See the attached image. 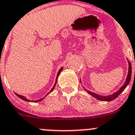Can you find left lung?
<instances>
[{
  "label": "left lung",
  "mask_w": 135,
  "mask_h": 135,
  "mask_svg": "<svg viewBox=\"0 0 135 135\" xmlns=\"http://www.w3.org/2000/svg\"><path fill=\"white\" fill-rule=\"evenodd\" d=\"M128 75H127V79H126V82L124 84V85H123V86H122V87L120 88L118 91L114 93V94H111V95H109V96H100V95H99V94H96V93H93V92H90L89 91V90L85 89L86 91L89 94H90L91 96H93V97L96 98V99H97L98 100H103V101H111V100H114V99H115L116 98L118 97L120 94V93H121L125 89V88L127 87V85H128V84H129V83H130L131 78V75H132V66H131V63L130 62L128 61Z\"/></svg>",
  "instance_id": "8db88e82"
}]
</instances>
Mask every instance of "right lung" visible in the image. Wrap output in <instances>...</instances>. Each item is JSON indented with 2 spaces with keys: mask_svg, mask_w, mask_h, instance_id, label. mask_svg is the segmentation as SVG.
Listing matches in <instances>:
<instances>
[{
  "mask_svg": "<svg viewBox=\"0 0 135 135\" xmlns=\"http://www.w3.org/2000/svg\"><path fill=\"white\" fill-rule=\"evenodd\" d=\"M62 67L61 68V69H60V70H59V71L58 72V74H57V76H56V82H55V85H54L53 86V87L52 88V89H51V90H50V91L49 92V93H47V94H46V95H48V94H49V93H50V92H52V90H53V89H54V88H55V85H56V82H57V79H58V76H59V74H60V72H61V70H62ZM15 94H16V95H17V97H18L20 98V99H22V100H25V101H28V102H35V103H36V102H40V101H41V100H42V99H44V98H42V99H38V100H28V99H26V97H23V96H22V95H20V94H16V93H15ZM45 96V97H46Z\"/></svg>",
  "mask_w": 135,
  "mask_h": 135,
  "instance_id": "obj_1",
  "label": "right lung"
}]
</instances>
